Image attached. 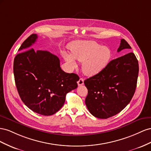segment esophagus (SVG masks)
I'll return each mask as SVG.
<instances>
[{"label": "esophagus", "instance_id": "obj_1", "mask_svg": "<svg viewBox=\"0 0 151 151\" xmlns=\"http://www.w3.org/2000/svg\"><path fill=\"white\" fill-rule=\"evenodd\" d=\"M78 86H81V85H83V83H84V79L83 78H80L79 79V80L78 81Z\"/></svg>", "mask_w": 151, "mask_h": 151}]
</instances>
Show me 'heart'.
<instances>
[{
	"mask_svg": "<svg viewBox=\"0 0 151 151\" xmlns=\"http://www.w3.org/2000/svg\"><path fill=\"white\" fill-rule=\"evenodd\" d=\"M70 54L63 52L66 61L72 68L76 67L75 60L82 63L83 72L94 76L109 65L112 57L111 49L94 41H76L70 45Z\"/></svg>",
	"mask_w": 151,
	"mask_h": 151,
	"instance_id": "heart-1",
	"label": "heart"
}]
</instances>
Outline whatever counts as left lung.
<instances>
[{"label": "left lung", "mask_w": 151, "mask_h": 151, "mask_svg": "<svg viewBox=\"0 0 151 151\" xmlns=\"http://www.w3.org/2000/svg\"><path fill=\"white\" fill-rule=\"evenodd\" d=\"M132 49L122 39L118 52ZM139 63L133 52L110 61L97 75L85 80L88 90L85 104L95 117L107 119L121 112L135 93L139 75Z\"/></svg>", "instance_id": "left-lung-1"}]
</instances>
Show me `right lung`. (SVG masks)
Masks as SVG:
<instances>
[{
  "instance_id": "add662e5",
  "label": "right lung",
  "mask_w": 151,
  "mask_h": 151,
  "mask_svg": "<svg viewBox=\"0 0 151 151\" xmlns=\"http://www.w3.org/2000/svg\"><path fill=\"white\" fill-rule=\"evenodd\" d=\"M37 38V34H32L19 47L21 52L14 60L15 83L21 100L29 109L50 116L61 108L66 93L78 87L79 76L63 71L56 55L31 48Z\"/></svg>"
}]
</instances>
